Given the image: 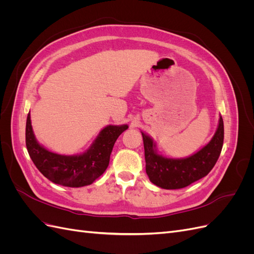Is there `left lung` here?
<instances>
[{"instance_id":"left-lung-1","label":"left lung","mask_w":254,"mask_h":254,"mask_svg":"<svg viewBox=\"0 0 254 254\" xmlns=\"http://www.w3.org/2000/svg\"><path fill=\"white\" fill-rule=\"evenodd\" d=\"M146 174L149 180L165 190L186 188L203 178L216 164L224 144V121L219 118L218 128L212 140L193 156L184 159L164 158L156 151V144L142 132Z\"/></svg>"}]
</instances>
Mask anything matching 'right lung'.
<instances>
[{
    "instance_id": "right-lung-1",
    "label": "right lung",
    "mask_w": 254,
    "mask_h": 254,
    "mask_svg": "<svg viewBox=\"0 0 254 254\" xmlns=\"http://www.w3.org/2000/svg\"><path fill=\"white\" fill-rule=\"evenodd\" d=\"M127 125L107 126L99 132L91 147L77 156H63L49 151L37 142L28 113L25 129L26 148L40 173L52 182L68 188H80L93 183L109 165L115 141Z\"/></svg>"
}]
</instances>
